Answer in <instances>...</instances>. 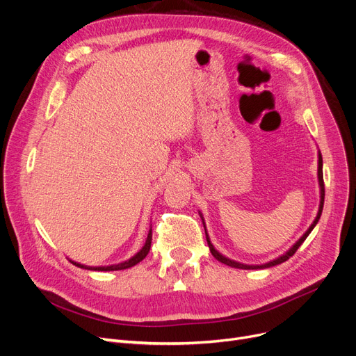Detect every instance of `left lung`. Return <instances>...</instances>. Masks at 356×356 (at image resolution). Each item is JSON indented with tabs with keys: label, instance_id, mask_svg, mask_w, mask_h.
<instances>
[{
	"label": "left lung",
	"instance_id": "left-lung-1",
	"mask_svg": "<svg viewBox=\"0 0 356 356\" xmlns=\"http://www.w3.org/2000/svg\"><path fill=\"white\" fill-rule=\"evenodd\" d=\"M322 165H323V163H322V154H321V152L318 150V181H319V193H321L319 209H318L316 218H315V220L312 222V225H311L309 227H307V230L300 236V238L296 241V243H295V245H292V248H291V249H288V250H286L285 253H283V254H280V256H277V257H275V259L269 260V262L262 264V265H246V264L236 262V260L229 259V257H226L225 254H222L218 249H215V246L211 245L210 238H209V233H207V229H206L204 218H203V215H202V211L199 210V216H200V219H202V222H203V227H204V233H206V241H207V245H209V249H210L211 254L215 256V257L219 260V262H222V264H225V265H227V266H230V268H236V269H248V270H250V269H252V270H253V269H268V268H272V266H276V265L283 264V262H285V260H288L291 256H293V254H295V252L299 249V246L305 242V239L307 238V236H309V233H311V232L314 230V227L318 225V222H319V219H321V215H322L323 202H325V184H323Z\"/></svg>",
	"mask_w": 356,
	"mask_h": 356
}]
</instances>
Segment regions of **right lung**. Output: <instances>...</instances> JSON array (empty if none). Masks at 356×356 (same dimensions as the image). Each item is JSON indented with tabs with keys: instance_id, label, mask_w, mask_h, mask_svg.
<instances>
[{
	"instance_id": "1",
	"label": "right lung",
	"mask_w": 356,
	"mask_h": 356,
	"mask_svg": "<svg viewBox=\"0 0 356 356\" xmlns=\"http://www.w3.org/2000/svg\"><path fill=\"white\" fill-rule=\"evenodd\" d=\"M150 246H152V227L147 233V238H146V242L143 245V248H141L134 256H131L130 259L124 260V262H120V264H115V265H108V266H87V265H83V264H79V262H74V260L68 259L71 264L76 265L77 268H81V269H87V270H99V272H111V270H123V269H129L134 265H137L138 262H141L143 260L149 250H150Z\"/></svg>"
}]
</instances>
